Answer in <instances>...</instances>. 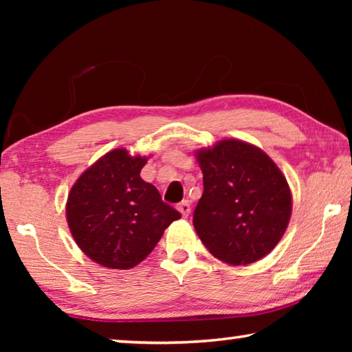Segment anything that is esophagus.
Wrapping results in <instances>:
<instances>
[{
  "instance_id": "34e87169",
  "label": "esophagus",
  "mask_w": 352,
  "mask_h": 352,
  "mask_svg": "<svg viewBox=\"0 0 352 352\" xmlns=\"http://www.w3.org/2000/svg\"><path fill=\"white\" fill-rule=\"evenodd\" d=\"M177 210L182 212L183 217H188L189 212H190V204H189V200H183L182 204H178V205H177Z\"/></svg>"
}]
</instances>
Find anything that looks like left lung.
Returning a JSON list of instances; mask_svg holds the SVG:
<instances>
[{
	"label": "left lung",
	"instance_id": "left-lung-1",
	"mask_svg": "<svg viewBox=\"0 0 352 352\" xmlns=\"http://www.w3.org/2000/svg\"><path fill=\"white\" fill-rule=\"evenodd\" d=\"M204 194L194 228L225 264L247 265L269 254L287 230L292 194L287 180L259 147L223 140L195 152Z\"/></svg>",
	"mask_w": 352,
	"mask_h": 352
}]
</instances>
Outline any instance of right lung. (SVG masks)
<instances>
[{"mask_svg": "<svg viewBox=\"0 0 352 352\" xmlns=\"http://www.w3.org/2000/svg\"><path fill=\"white\" fill-rule=\"evenodd\" d=\"M146 163V157L115 148L83 172L68 194L71 234L88 258L107 269L138 265L182 217L140 177Z\"/></svg>", "mask_w": 352, "mask_h": 352, "instance_id": "right-lung-1", "label": "right lung"}]
</instances>
